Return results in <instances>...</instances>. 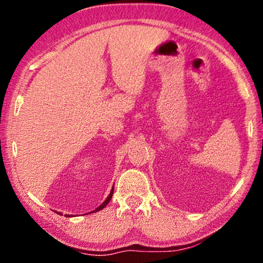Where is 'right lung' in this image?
Returning a JSON list of instances; mask_svg holds the SVG:
<instances>
[{
	"instance_id": "1",
	"label": "right lung",
	"mask_w": 263,
	"mask_h": 263,
	"mask_svg": "<svg viewBox=\"0 0 263 263\" xmlns=\"http://www.w3.org/2000/svg\"><path fill=\"white\" fill-rule=\"evenodd\" d=\"M112 194H114V188H112V190H111V193H110V195L108 196V198H106L105 199V201L103 202V203H102L101 204V205L99 206V208H97V209H95V210L94 211H92V212H97V211H100V210H102V209H103V208H105L106 206V204H108L109 202H110V199H111V197H112ZM91 213V212H90ZM66 216H67V217H72V216H69V215H66Z\"/></svg>"
}]
</instances>
